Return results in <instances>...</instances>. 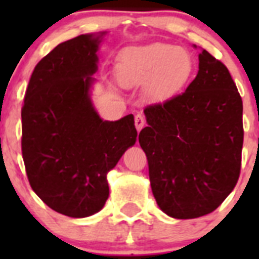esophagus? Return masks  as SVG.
<instances>
[{
  "mask_svg": "<svg viewBox=\"0 0 259 259\" xmlns=\"http://www.w3.org/2000/svg\"><path fill=\"white\" fill-rule=\"evenodd\" d=\"M135 125H136L137 131H140L141 128L145 125V118H144L141 114H137V115H135Z\"/></svg>",
  "mask_w": 259,
  "mask_h": 259,
  "instance_id": "1",
  "label": "esophagus"
}]
</instances>
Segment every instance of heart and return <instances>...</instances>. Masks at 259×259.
I'll list each match as a JSON object with an SVG mask.
<instances>
[{
    "mask_svg": "<svg viewBox=\"0 0 259 259\" xmlns=\"http://www.w3.org/2000/svg\"><path fill=\"white\" fill-rule=\"evenodd\" d=\"M193 67L189 52L178 45L155 42L124 50L118 76L124 85H146L150 97L166 98L184 88L193 74Z\"/></svg>",
    "mask_w": 259,
    "mask_h": 259,
    "instance_id": "b5f03b06",
    "label": "heart"
}]
</instances>
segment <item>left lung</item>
Wrapping results in <instances>:
<instances>
[{
	"label": "left lung",
	"mask_w": 259,
	"mask_h": 259,
	"mask_svg": "<svg viewBox=\"0 0 259 259\" xmlns=\"http://www.w3.org/2000/svg\"><path fill=\"white\" fill-rule=\"evenodd\" d=\"M198 62L197 76L184 93L144 110L148 127L139 135L153 196L176 219L214 211L233 191L241 167L242 101L236 84L205 49Z\"/></svg>",
	"instance_id": "8db88e82"
}]
</instances>
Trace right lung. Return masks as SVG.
<instances>
[{"label": "right lung", "instance_id": "obj_1", "mask_svg": "<svg viewBox=\"0 0 259 259\" xmlns=\"http://www.w3.org/2000/svg\"><path fill=\"white\" fill-rule=\"evenodd\" d=\"M106 32L61 42L36 65L22 109V154L32 189L50 209L85 218L109 197L107 172L135 145L134 115L104 120L91 91Z\"/></svg>", "mask_w": 259, "mask_h": 259}]
</instances>
